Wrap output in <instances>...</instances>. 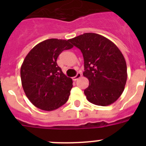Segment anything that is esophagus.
Returning <instances> with one entry per match:
<instances>
[{
	"label": "esophagus",
	"instance_id": "1",
	"mask_svg": "<svg viewBox=\"0 0 146 146\" xmlns=\"http://www.w3.org/2000/svg\"><path fill=\"white\" fill-rule=\"evenodd\" d=\"M81 76H82V74H81V73H80V72H78L77 74V75L74 76V77H72V79H73V80H77L79 79V78H80Z\"/></svg>",
	"mask_w": 146,
	"mask_h": 146
}]
</instances>
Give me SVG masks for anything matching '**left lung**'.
<instances>
[{"label": "left lung", "mask_w": 146, "mask_h": 146, "mask_svg": "<svg viewBox=\"0 0 146 146\" xmlns=\"http://www.w3.org/2000/svg\"><path fill=\"white\" fill-rule=\"evenodd\" d=\"M84 58L83 76L89 80L84 94L89 102L108 106L121 96L127 79L126 60L119 49L102 35L86 33L69 40Z\"/></svg>", "instance_id": "1"}]
</instances>
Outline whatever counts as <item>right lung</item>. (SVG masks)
Returning <instances> with one entry per match:
<instances>
[{
	"instance_id": "1",
	"label": "right lung",
	"mask_w": 146,
	"mask_h": 146,
	"mask_svg": "<svg viewBox=\"0 0 146 146\" xmlns=\"http://www.w3.org/2000/svg\"><path fill=\"white\" fill-rule=\"evenodd\" d=\"M69 40L43 41L23 60L20 69L23 90L30 102L39 109L52 111L64 105L69 99L73 82L57 64L58 55L73 47Z\"/></svg>"
}]
</instances>
